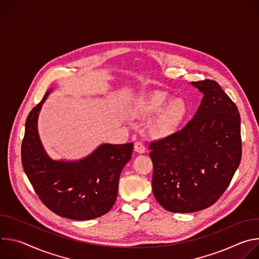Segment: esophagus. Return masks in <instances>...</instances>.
<instances>
[{
	"mask_svg": "<svg viewBox=\"0 0 259 259\" xmlns=\"http://www.w3.org/2000/svg\"><path fill=\"white\" fill-rule=\"evenodd\" d=\"M134 150H135V152L142 154L145 152V145L141 141H136L134 143Z\"/></svg>",
	"mask_w": 259,
	"mask_h": 259,
	"instance_id": "1",
	"label": "esophagus"
}]
</instances>
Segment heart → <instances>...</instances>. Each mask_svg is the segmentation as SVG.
<instances>
[{
    "label": "heart",
    "instance_id": "b5f03b06",
    "mask_svg": "<svg viewBox=\"0 0 259 259\" xmlns=\"http://www.w3.org/2000/svg\"><path fill=\"white\" fill-rule=\"evenodd\" d=\"M142 110L146 113L162 112L151 123V130L156 135L173 133L182 122L187 113V106L181 99L170 102V97L164 92H156L142 103Z\"/></svg>",
    "mask_w": 259,
    "mask_h": 259
}]
</instances>
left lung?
Wrapping results in <instances>:
<instances>
[{"mask_svg": "<svg viewBox=\"0 0 259 259\" xmlns=\"http://www.w3.org/2000/svg\"><path fill=\"white\" fill-rule=\"evenodd\" d=\"M204 96L196 115L179 131L153 140V193L173 213L213 205L229 188L242 158L237 105L214 80L192 83Z\"/></svg>", "mask_w": 259, "mask_h": 259, "instance_id": "obj_1", "label": "left lung"}]
</instances>
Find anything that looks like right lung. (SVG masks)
<instances>
[{"instance_id":"1","label":"right lung","mask_w":259,"mask_h":259,"mask_svg":"<svg viewBox=\"0 0 259 259\" xmlns=\"http://www.w3.org/2000/svg\"><path fill=\"white\" fill-rule=\"evenodd\" d=\"M41 102L27 116L21 144L23 170L43 204L55 214L72 220H89L114 206L119 178L130 161L133 143L102 144L78 162L53 161L41 144L36 121Z\"/></svg>"}]
</instances>
